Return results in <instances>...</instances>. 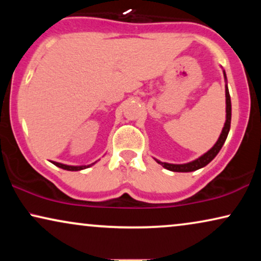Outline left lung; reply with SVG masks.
I'll use <instances>...</instances> for the list:
<instances>
[{
  "label": "left lung",
  "mask_w": 261,
  "mask_h": 261,
  "mask_svg": "<svg viewBox=\"0 0 261 261\" xmlns=\"http://www.w3.org/2000/svg\"><path fill=\"white\" fill-rule=\"evenodd\" d=\"M223 76L226 78V72L223 71ZM227 80V78H226ZM230 120H231V103H230V96L229 91H228V87L226 85V122H224V127L221 133L219 140L216 141V144L209 149L208 152L204 153L202 156H199L198 159L194 160V162L188 163V164H169V163H162L159 160H156V163L160 164L165 169L173 171V172H191V171H196L198 169H202L205 165L212 162V160L217 155V153L220 152V149L222 148V146L226 141L230 129Z\"/></svg>",
  "instance_id": "8db88e82"
}]
</instances>
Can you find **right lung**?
<instances>
[{"instance_id": "obj_1", "label": "right lung", "mask_w": 261, "mask_h": 261, "mask_svg": "<svg viewBox=\"0 0 261 261\" xmlns=\"http://www.w3.org/2000/svg\"><path fill=\"white\" fill-rule=\"evenodd\" d=\"M52 163L55 164L56 166L60 167V169L67 170V171H80V170H84V169H87V167L90 166V165H88V166H70V165H64V164L56 163V162H52Z\"/></svg>"}]
</instances>
